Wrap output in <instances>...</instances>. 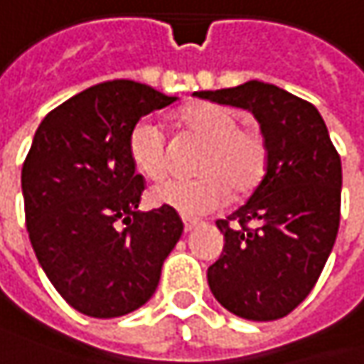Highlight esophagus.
<instances>
[{
  "label": "esophagus",
  "instance_id": "obj_1",
  "mask_svg": "<svg viewBox=\"0 0 364 364\" xmlns=\"http://www.w3.org/2000/svg\"><path fill=\"white\" fill-rule=\"evenodd\" d=\"M182 223H184V230H186V232H191V230H195L196 225H198V220H193V218H182Z\"/></svg>",
  "mask_w": 364,
  "mask_h": 364
}]
</instances>
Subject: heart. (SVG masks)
Listing matches in <instances>:
<instances>
[{
  "label": "heart",
  "mask_w": 364,
  "mask_h": 364,
  "mask_svg": "<svg viewBox=\"0 0 364 364\" xmlns=\"http://www.w3.org/2000/svg\"><path fill=\"white\" fill-rule=\"evenodd\" d=\"M184 132L205 141L196 159V178H171L151 188L149 200L184 215L218 209L230 196L255 191L267 171V143L259 128L238 124V116L218 103L200 101L178 114ZM128 155L134 169L149 180L168 173L166 136L151 119H141L128 139Z\"/></svg>",
  "instance_id": "b5f03b06"
}]
</instances>
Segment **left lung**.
<instances>
[{"label": "left lung", "instance_id": "8db88e82", "mask_svg": "<svg viewBox=\"0 0 364 364\" xmlns=\"http://www.w3.org/2000/svg\"><path fill=\"white\" fill-rule=\"evenodd\" d=\"M252 112L267 143V171L247 203L218 220L223 252L207 282L223 309L248 321L286 317L309 296L340 228L342 164L315 105L248 80L195 92Z\"/></svg>", "mask_w": 364, "mask_h": 364}]
</instances>
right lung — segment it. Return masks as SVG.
<instances>
[{"instance_id": "add662e5", "label": "right lung", "mask_w": 364, "mask_h": 364, "mask_svg": "<svg viewBox=\"0 0 364 364\" xmlns=\"http://www.w3.org/2000/svg\"><path fill=\"white\" fill-rule=\"evenodd\" d=\"M173 101L109 80L64 101L35 132L22 166L26 230L43 272L78 313L112 319L143 306L184 232L176 209L139 211L144 180L128 155L139 119Z\"/></svg>"}]
</instances>
